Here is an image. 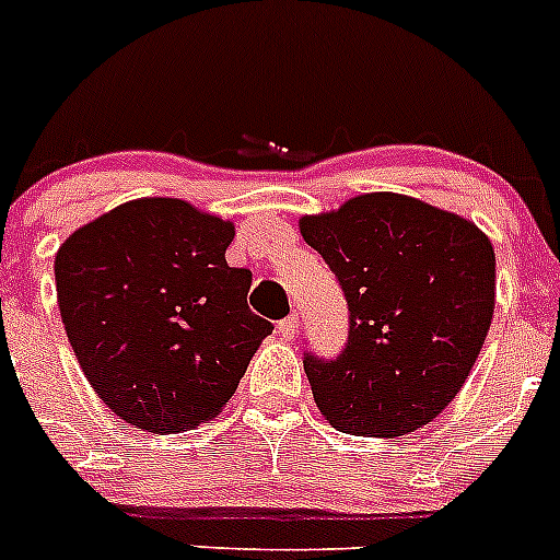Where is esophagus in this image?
<instances>
[{"label": "esophagus", "mask_w": 560, "mask_h": 560, "mask_svg": "<svg viewBox=\"0 0 560 560\" xmlns=\"http://www.w3.org/2000/svg\"><path fill=\"white\" fill-rule=\"evenodd\" d=\"M279 336H281V339H287V341L295 339V336H298V317H295V314H292V317H287V319H281Z\"/></svg>", "instance_id": "esophagus-1"}]
</instances>
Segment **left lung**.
<instances>
[{
	"instance_id": "obj_1",
	"label": "left lung",
	"mask_w": 560,
	"mask_h": 560,
	"mask_svg": "<svg viewBox=\"0 0 560 560\" xmlns=\"http://www.w3.org/2000/svg\"><path fill=\"white\" fill-rule=\"evenodd\" d=\"M350 306L336 361L306 355L330 427L399 438L430 424L468 380L495 312V252L474 221L405 194H361L303 215Z\"/></svg>"
}]
</instances>
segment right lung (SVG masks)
I'll return each mask as SVG.
<instances>
[{
  "label": "right lung",
  "mask_w": 560,
  "mask_h": 560,
  "mask_svg": "<svg viewBox=\"0 0 560 560\" xmlns=\"http://www.w3.org/2000/svg\"><path fill=\"white\" fill-rule=\"evenodd\" d=\"M235 224L183 199H133L79 226L54 259L65 334L108 410L172 435L219 416L273 330L226 265Z\"/></svg>",
  "instance_id": "obj_1"
}]
</instances>
